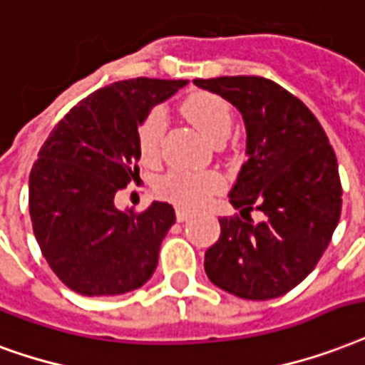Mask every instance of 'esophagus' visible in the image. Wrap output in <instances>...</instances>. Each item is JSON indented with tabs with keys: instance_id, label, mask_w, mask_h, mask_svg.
I'll return each mask as SVG.
<instances>
[{
	"instance_id": "esophagus-1",
	"label": "esophagus",
	"mask_w": 365,
	"mask_h": 365,
	"mask_svg": "<svg viewBox=\"0 0 365 365\" xmlns=\"http://www.w3.org/2000/svg\"><path fill=\"white\" fill-rule=\"evenodd\" d=\"M191 216H193V212H191V210H187V208H182V207L176 208L178 222H185V220H189Z\"/></svg>"
}]
</instances>
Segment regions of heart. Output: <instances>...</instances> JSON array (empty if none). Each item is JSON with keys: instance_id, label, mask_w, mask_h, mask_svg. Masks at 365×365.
<instances>
[{"instance_id": "1", "label": "heart", "mask_w": 365, "mask_h": 365, "mask_svg": "<svg viewBox=\"0 0 365 365\" xmlns=\"http://www.w3.org/2000/svg\"><path fill=\"white\" fill-rule=\"evenodd\" d=\"M185 118L212 143L226 139L232 132V110L226 99L208 91H197L183 101ZM166 120L160 108H153L138 128V155L143 163H155L160 157ZM222 185L212 172L172 170L158 182V191L166 199L183 205L199 207Z\"/></svg>"}]
</instances>
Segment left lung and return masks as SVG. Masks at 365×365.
Wrapping results in <instances>:
<instances>
[{
	"mask_svg": "<svg viewBox=\"0 0 365 365\" xmlns=\"http://www.w3.org/2000/svg\"><path fill=\"white\" fill-rule=\"evenodd\" d=\"M193 82L239 108L249 157L230 191L245 220L220 218L222 232L205 255V272L239 299L282 297L316 268L341 218L335 151L310 108L268 78ZM252 207L264 212L258 225L242 214Z\"/></svg>",
	"mask_w": 365,
	"mask_h": 365,
	"instance_id": "8db88e82",
	"label": "left lung"
}]
</instances>
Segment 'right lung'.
Wrapping results in <instances>:
<instances>
[{"label":"right lung","mask_w":365,"mask_h":365,"mask_svg":"<svg viewBox=\"0 0 365 365\" xmlns=\"http://www.w3.org/2000/svg\"><path fill=\"white\" fill-rule=\"evenodd\" d=\"M185 83H110L72 107L41 145L28 185L32 230L53 274L74 293L124 294L157 268L174 208L153 201L143 212H122L115 195L139 180V124Z\"/></svg>","instance_id":"right-lung-1"}]
</instances>
